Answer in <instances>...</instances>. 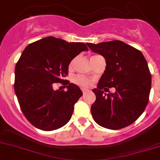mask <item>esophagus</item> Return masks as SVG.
Here are the masks:
<instances>
[{"label": "esophagus", "mask_w": 160, "mask_h": 160, "mask_svg": "<svg viewBox=\"0 0 160 160\" xmlns=\"http://www.w3.org/2000/svg\"><path fill=\"white\" fill-rule=\"evenodd\" d=\"M82 90L83 94H86V92H89V90H88V89H82Z\"/></svg>", "instance_id": "34e87169"}]
</instances>
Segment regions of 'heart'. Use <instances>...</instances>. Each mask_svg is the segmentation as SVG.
Here are the masks:
<instances>
[{"mask_svg": "<svg viewBox=\"0 0 160 160\" xmlns=\"http://www.w3.org/2000/svg\"><path fill=\"white\" fill-rule=\"evenodd\" d=\"M74 82L76 84L79 85V86H83V87H86L90 85L91 82L86 78L82 77V76H76L74 78Z\"/></svg>", "mask_w": 160, "mask_h": 160, "instance_id": "obj_1", "label": "heart"}]
</instances>
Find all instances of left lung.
<instances>
[{"mask_svg":"<svg viewBox=\"0 0 160 160\" xmlns=\"http://www.w3.org/2000/svg\"><path fill=\"white\" fill-rule=\"evenodd\" d=\"M86 45L106 61L97 88L92 89V118L104 128H124L141 116L148 102L152 77L147 61L141 52L121 41ZM107 87H114L116 92L104 94Z\"/></svg>","mask_w":160,"mask_h":160,"instance_id":"1","label":"left lung"}]
</instances>
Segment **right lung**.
Here are the masks:
<instances>
[{
    "mask_svg": "<svg viewBox=\"0 0 160 160\" xmlns=\"http://www.w3.org/2000/svg\"><path fill=\"white\" fill-rule=\"evenodd\" d=\"M83 51L88 48L82 42L47 37L30 44L22 52L15 68V92L22 113L36 128L57 130L71 119L82 92L64 78L71 60ZM57 82L67 84L68 90L54 91Z\"/></svg>",
    "mask_w": 160,
    "mask_h": 160,
    "instance_id": "add662e5",
    "label": "right lung"
}]
</instances>
